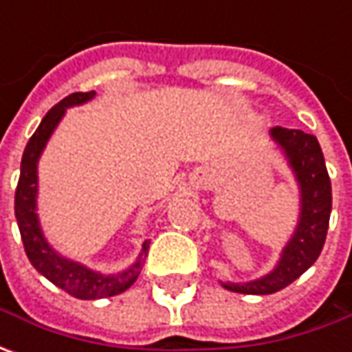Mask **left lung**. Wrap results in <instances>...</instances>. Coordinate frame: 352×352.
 I'll return each mask as SVG.
<instances>
[{
    "instance_id": "8db88e82",
    "label": "left lung",
    "mask_w": 352,
    "mask_h": 352,
    "mask_svg": "<svg viewBox=\"0 0 352 352\" xmlns=\"http://www.w3.org/2000/svg\"><path fill=\"white\" fill-rule=\"evenodd\" d=\"M269 136L285 155L286 165L294 175L300 192V214L296 228L280 251L273 271L248 283L220 280L226 290L239 294L265 296L292 285L320 257L329 226L331 181L318 138L302 130L283 126L271 128Z\"/></svg>"
}]
</instances>
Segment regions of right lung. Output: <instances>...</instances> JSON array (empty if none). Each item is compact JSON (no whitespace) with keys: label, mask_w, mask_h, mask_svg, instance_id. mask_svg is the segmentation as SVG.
<instances>
[{"label":"right lung","mask_w":352,"mask_h":352,"mask_svg":"<svg viewBox=\"0 0 352 352\" xmlns=\"http://www.w3.org/2000/svg\"><path fill=\"white\" fill-rule=\"evenodd\" d=\"M95 95H97L95 91L72 93L46 113L43 122L34 130V134L23 152L21 175H19L17 190H15V218H17L21 239H23V245H25L31 265L52 285L66 290L67 294L79 300H99V298L116 296L128 290L136 283L140 271L144 267L146 255H148V249H150V241L146 239L142 243L140 255L128 269L120 273L103 274L81 265L78 261L64 257L60 251H56L50 245V241L44 236L38 212H36L38 210V200H36L38 199V160L67 109L85 104L87 101H91Z\"/></svg>","instance_id":"obj_1"}]
</instances>
